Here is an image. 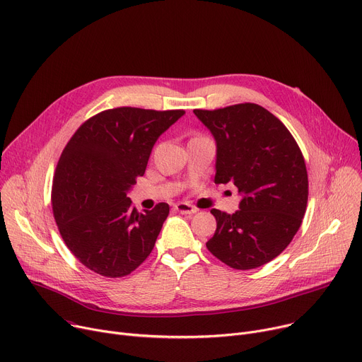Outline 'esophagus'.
Segmentation results:
<instances>
[{
	"mask_svg": "<svg viewBox=\"0 0 362 362\" xmlns=\"http://www.w3.org/2000/svg\"><path fill=\"white\" fill-rule=\"evenodd\" d=\"M175 210L178 211V214H182V215H194L197 211V207H194L193 204H189V203L181 202V203L175 204Z\"/></svg>",
	"mask_w": 362,
	"mask_h": 362,
	"instance_id": "obj_1",
	"label": "esophagus"
}]
</instances>
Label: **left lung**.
<instances>
[{
  "mask_svg": "<svg viewBox=\"0 0 362 362\" xmlns=\"http://www.w3.org/2000/svg\"><path fill=\"white\" fill-rule=\"evenodd\" d=\"M216 140V184L232 182L240 210L218 209L216 230L206 247L237 270L260 267L289 245L308 200V175L300 146L284 122L257 103L194 110Z\"/></svg>",
  "mask_w": 362,
  "mask_h": 362,
  "instance_id": "1",
  "label": "left lung"
}]
</instances>
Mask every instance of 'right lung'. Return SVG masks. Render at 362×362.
<instances>
[{
	"label": "right lung",
	"mask_w": 362,
	"mask_h": 362,
	"mask_svg": "<svg viewBox=\"0 0 362 362\" xmlns=\"http://www.w3.org/2000/svg\"><path fill=\"white\" fill-rule=\"evenodd\" d=\"M184 110L121 106L84 121L59 156L51 202L73 256L105 278H122L152 252L168 203L139 214L129 189L143 177L158 137Z\"/></svg>",
	"instance_id": "1"
}]
</instances>
